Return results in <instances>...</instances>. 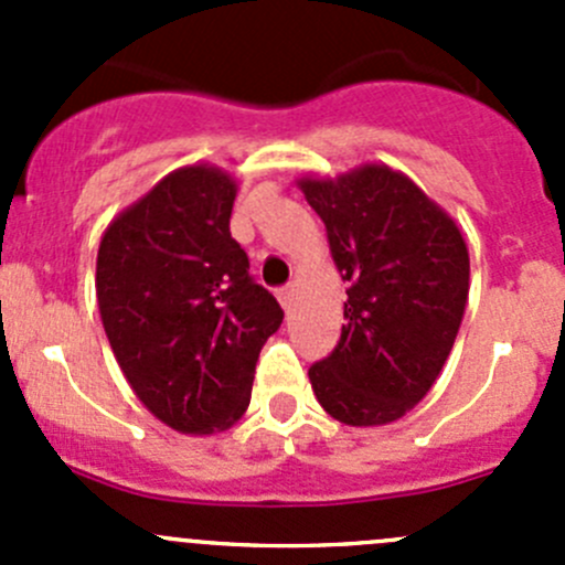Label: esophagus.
I'll use <instances>...</instances> for the list:
<instances>
[{
  "label": "esophagus",
  "instance_id": "obj_1",
  "mask_svg": "<svg viewBox=\"0 0 565 565\" xmlns=\"http://www.w3.org/2000/svg\"><path fill=\"white\" fill-rule=\"evenodd\" d=\"M278 303L284 306V309H292V300H295V284H287V287H281L278 289Z\"/></svg>",
  "mask_w": 565,
  "mask_h": 565
}]
</instances>
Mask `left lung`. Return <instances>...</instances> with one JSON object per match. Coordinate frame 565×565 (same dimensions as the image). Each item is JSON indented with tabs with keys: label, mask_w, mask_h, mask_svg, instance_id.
Instances as JSON below:
<instances>
[{
	"label": "left lung",
	"mask_w": 565,
	"mask_h": 565,
	"mask_svg": "<svg viewBox=\"0 0 565 565\" xmlns=\"http://www.w3.org/2000/svg\"><path fill=\"white\" fill-rule=\"evenodd\" d=\"M347 289L341 339L309 369L324 413L383 426L429 393L465 317V237L409 177L363 163L335 180L303 177Z\"/></svg>",
	"instance_id": "obj_1"
}]
</instances>
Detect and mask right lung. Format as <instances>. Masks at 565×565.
<instances>
[{
	"label": "right lung",
	"instance_id": "obj_1",
	"mask_svg": "<svg viewBox=\"0 0 565 565\" xmlns=\"http://www.w3.org/2000/svg\"><path fill=\"white\" fill-rule=\"evenodd\" d=\"M237 182L196 163L117 215L98 248V309L139 402L182 435L243 418L265 341L284 311L232 237Z\"/></svg>",
	"mask_w": 565,
	"mask_h": 565
}]
</instances>
